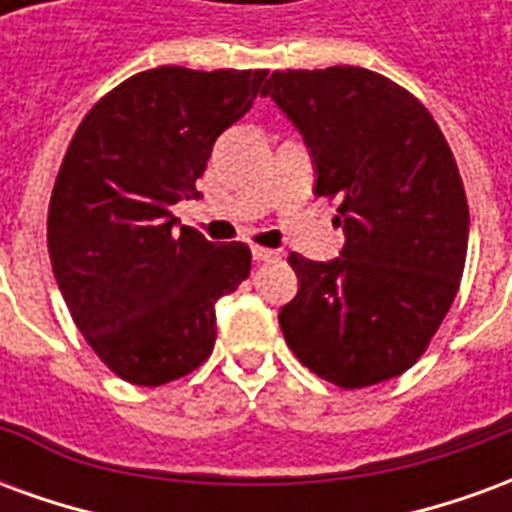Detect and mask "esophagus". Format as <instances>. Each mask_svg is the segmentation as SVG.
<instances>
[{
	"mask_svg": "<svg viewBox=\"0 0 512 512\" xmlns=\"http://www.w3.org/2000/svg\"><path fill=\"white\" fill-rule=\"evenodd\" d=\"M252 257L257 263H268V260H279L277 249H266V246H252Z\"/></svg>",
	"mask_w": 512,
	"mask_h": 512,
	"instance_id": "esophagus-1",
	"label": "esophagus"
}]
</instances>
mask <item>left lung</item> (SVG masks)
I'll return each mask as SVG.
<instances>
[{"label": "left lung", "instance_id": "8db88e82", "mask_svg": "<svg viewBox=\"0 0 512 512\" xmlns=\"http://www.w3.org/2000/svg\"><path fill=\"white\" fill-rule=\"evenodd\" d=\"M266 95L299 128L315 194L337 200L343 257L293 255L279 310L290 351L343 389L381 384L425 354L458 293L469 246L461 172L436 120L381 73L274 71Z\"/></svg>", "mask_w": 512, "mask_h": 512}]
</instances>
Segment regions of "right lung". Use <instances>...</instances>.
Segmentation results:
<instances>
[{"mask_svg":"<svg viewBox=\"0 0 512 512\" xmlns=\"http://www.w3.org/2000/svg\"><path fill=\"white\" fill-rule=\"evenodd\" d=\"M268 71L164 65L117 84L76 128L49 202V257L73 323L128 384L161 386L211 356L216 301L252 268L241 241L175 230L213 142L266 93Z\"/></svg>","mask_w":512,"mask_h":512,"instance_id":"obj_1","label":"right lung"}]
</instances>
